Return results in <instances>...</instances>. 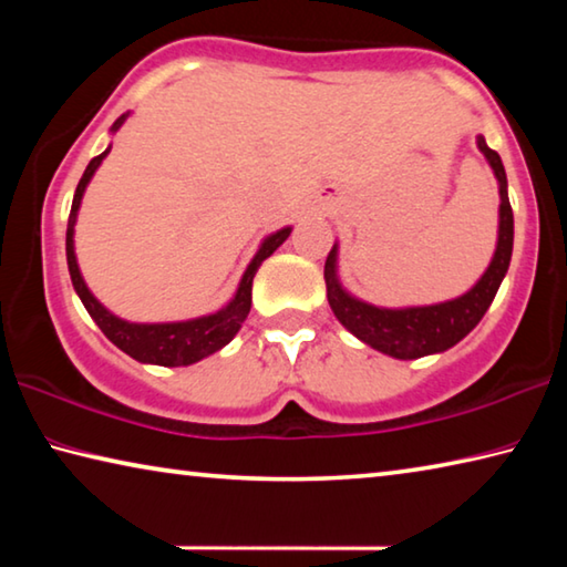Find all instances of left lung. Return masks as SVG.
<instances>
[{"instance_id": "left-lung-1", "label": "left lung", "mask_w": 567, "mask_h": 567, "mask_svg": "<svg viewBox=\"0 0 567 567\" xmlns=\"http://www.w3.org/2000/svg\"><path fill=\"white\" fill-rule=\"evenodd\" d=\"M477 150L483 152L497 179L501 209H497V245L493 260L467 292L435 305L380 307L364 302L342 287L338 275L340 247L338 243L332 245L328 262H324L328 302L342 328L350 330L360 342L370 344L372 350L390 354L395 360H417L425 354L445 352L483 320L487 307L495 300L497 287H501L513 257V209L507 199V177L501 155L487 147L483 134H477Z\"/></svg>"}]
</instances>
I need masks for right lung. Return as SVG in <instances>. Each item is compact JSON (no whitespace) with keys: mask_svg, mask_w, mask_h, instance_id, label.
I'll return each mask as SVG.
<instances>
[{"mask_svg":"<svg viewBox=\"0 0 567 567\" xmlns=\"http://www.w3.org/2000/svg\"><path fill=\"white\" fill-rule=\"evenodd\" d=\"M130 112H124L122 117L114 120L110 132H117L124 122H127ZM112 145L102 152L100 157H94L84 175L80 179V185L74 189V199H72V213H70V223H66V265H70V277L74 285V292L80 295L82 305L87 307L90 318L97 322V328L107 334V340L112 344H117L122 352H127L130 358L145 364H162V368H187V364H195L199 360L209 358L217 350H223L227 342H233L235 334L243 328V322L247 318L249 307H252V280L260 265L270 257L277 247H280L287 237H290L292 227H282L277 233L267 235L252 260H249L247 270L239 280L237 290L225 307H219L217 312L203 315V318H192V320H179V322H130L122 320L117 315L110 312L97 297L92 295V290L84 282V277L80 272V265H76V255H74V225H76V215H80V205L84 197V189H87L90 179L94 177V172L100 169L102 159L110 155Z\"/></svg>","mask_w":567,"mask_h":567,"instance_id":"right-lung-1","label":"right lung"}]
</instances>
